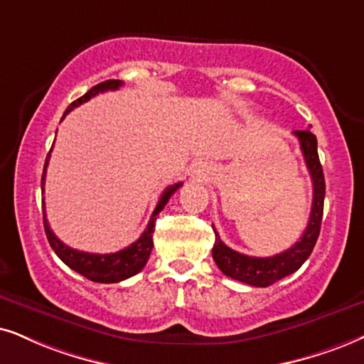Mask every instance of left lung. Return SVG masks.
<instances>
[{"instance_id": "8db88e82", "label": "left lung", "mask_w": 364, "mask_h": 364, "mask_svg": "<svg viewBox=\"0 0 364 364\" xmlns=\"http://www.w3.org/2000/svg\"><path fill=\"white\" fill-rule=\"evenodd\" d=\"M294 134H296L299 142H301V151L304 154L306 166L309 169L312 179L311 216L301 240L294 243L291 248H287L282 254H277L274 257H250L243 255L237 250H232V248L225 245L213 228L215 245L211 254H213L215 264L218 265V269L227 277L240 280V282L254 285V287H269V285L277 282V280L296 272L299 267L309 259L312 248H314L321 232L326 183L319 154H317V139L309 129L294 131Z\"/></svg>"}]
</instances>
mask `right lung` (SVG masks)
<instances>
[{
    "instance_id": "right-lung-1",
    "label": "right lung",
    "mask_w": 364,
    "mask_h": 364,
    "mask_svg": "<svg viewBox=\"0 0 364 364\" xmlns=\"http://www.w3.org/2000/svg\"><path fill=\"white\" fill-rule=\"evenodd\" d=\"M122 84H124L122 80L100 82V84L92 87L87 94L82 95L80 99L73 100V102L68 105V109L65 110V114H63V117H65L72 109L79 107L80 104H84L92 97H95V95L100 94V92L117 90ZM50 153H52V149H50ZM50 153L47 156V161H45L43 174H41V193L45 191V174H47ZM181 185L183 183H176V185L168 186L166 190H164V193L159 198L158 205H156L153 215H151L148 227H146L144 232H142V235L137 238L134 243H131V245L124 248V250L114 252V254H89V252L75 250V248L68 247L62 240H58V237L55 235L48 225L47 213H45V200H41V205H43V227H45V233H47L50 247L53 248V252L60 257V260H62L63 264L70 267L72 270H75L77 274L84 275L85 279L92 280V282L114 284V282H121V280L132 277V275L141 272V270L144 269V265L148 264L151 250H153V233H154L156 216H158L159 211L166 206L169 198H171L173 193L176 191Z\"/></svg>"
}]
</instances>
